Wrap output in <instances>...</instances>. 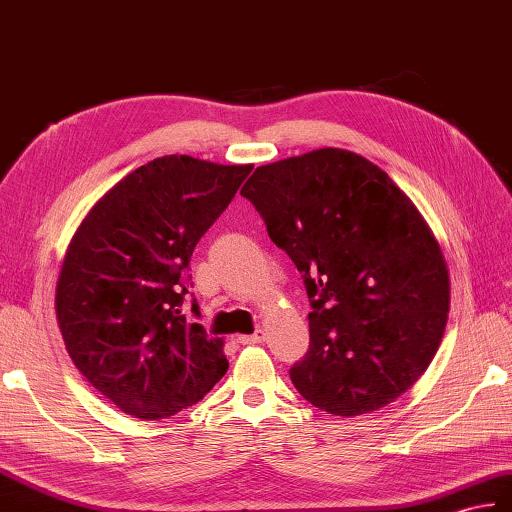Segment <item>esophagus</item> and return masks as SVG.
<instances>
[{"label":"esophagus","instance_id":"1","mask_svg":"<svg viewBox=\"0 0 512 512\" xmlns=\"http://www.w3.org/2000/svg\"><path fill=\"white\" fill-rule=\"evenodd\" d=\"M261 340H264V331H261V329H257L255 334L237 336V342H240V344H257V342H261Z\"/></svg>","mask_w":512,"mask_h":512}]
</instances>
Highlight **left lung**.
<instances>
[{
	"label": "left lung",
	"instance_id": "1",
	"mask_svg": "<svg viewBox=\"0 0 512 512\" xmlns=\"http://www.w3.org/2000/svg\"><path fill=\"white\" fill-rule=\"evenodd\" d=\"M303 272L310 349L290 368L301 397L336 417L375 412L430 366L449 312V270L414 202L342 148L261 165L240 192Z\"/></svg>",
	"mask_w": 512,
	"mask_h": 512
}]
</instances>
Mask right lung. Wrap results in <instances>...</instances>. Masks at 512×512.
I'll use <instances>...</instances> for the list:
<instances>
[{
  "mask_svg": "<svg viewBox=\"0 0 512 512\" xmlns=\"http://www.w3.org/2000/svg\"><path fill=\"white\" fill-rule=\"evenodd\" d=\"M251 170L159 157L113 185L71 237L56 281L58 329L78 371L130 417H174L227 373L222 338L181 312L183 275Z\"/></svg>",
  "mask_w": 512,
  "mask_h": 512,
  "instance_id": "1",
  "label": "right lung"
}]
</instances>
